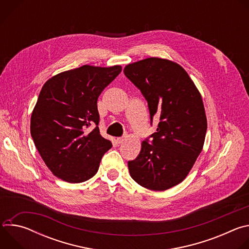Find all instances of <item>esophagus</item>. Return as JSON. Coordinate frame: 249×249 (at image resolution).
Segmentation results:
<instances>
[{
	"label": "esophagus",
	"instance_id": "34e87169",
	"mask_svg": "<svg viewBox=\"0 0 249 249\" xmlns=\"http://www.w3.org/2000/svg\"><path fill=\"white\" fill-rule=\"evenodd\" d=\"M125 140H126V136L121 137V138H117V139H116V142H117V144H122Z\"/></svg>",
	"mask_w": 249,
	"mask_h": 249
}]
</instances>
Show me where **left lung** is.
Listing matches in <instances>:
<instances>
[{
	"label": "left lung",
	"mask_w": 249,
	"mask_h": 249,
	"mask_svg": "<svg viewBox=\"0 0 249 249\" xmlns=\"http://www.w3.org/2000/svg\"><path fill=\"white\" fill-rule=\"evenodd\" d=\"M125 76L148 101L157 132L128 161L132 178L153 191L182 182L203 150L207 117L201 93L186 71L171 60L150 57L124 68Z\"/></svg>",
	"instance_id": "1"
}]
</instances>
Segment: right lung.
I'll return each instance as SVG.
<instances>
[{"label":"right lung","mask_w":249,"mask_h":249,"mask_svg":"<svg viewBox=\"0 0 249 249\" xmlns=\"http://www.w3.org/2000/svg\"><path fill=\"white\" fill-rule=\"evenodd\" d=\"M121 71L120 65H84L59 73L43 85L31 114L30 134L58 178L70 183L89 180L112 147L99 134L97 99Z\"/></svg>","instance_id":"1"}]
</instances>
